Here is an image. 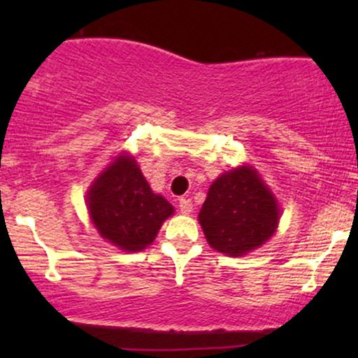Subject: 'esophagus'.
<instances>
[{"label": "esophagus", "mask_w": 358, "mask_h": 358, "mask_svg": "<svg viewBox=\"0 0 358 358\" xmlns=\"http://www.w3.org/2000/svg\"><path fill=\"white\" fill-rule=\"evenodd\" d=\"M193 210V203L190 199H180V212L183 213V215H188Z\"/></svg>", "instance_id": "1"}]
</instances>
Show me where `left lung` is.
<instances>
[{
  "label": "left lung",
  "instance_id": "obj_1",
  "mask_svg": "<svg viewBox=\"0 0 358 358\" xmlns=\"http://www.w3.org/2000/svg\"><path fill=\"white\" fill-rule=\"evenodd\" d=\"M199 222L210 248L239 257L276 232L278 200L256 168H234L210 185Z\"/></svg>",
  "mask_w": 358,
  "mask_h": 358
}]
</instances>
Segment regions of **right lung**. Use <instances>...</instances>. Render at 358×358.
<instances>
[{"label": "right lung", "instance_id": "obj_1", "mask_svg": "<svg viewBox=\"0 0 358 358\" xmlns=\"http://www.w3.org/2000/svg\"><path fill=\"white\" fill-rule=\"evenodd\" d=\"M87 208L102 239L126 252H139L155 241L173 205L156 195L136 159L121 153L87 192Z\"/></svg>", "mask_w": 358, "mask_h": 358}]
</instances>
